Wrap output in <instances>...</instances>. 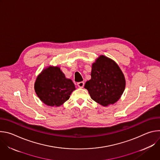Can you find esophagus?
I'll return each mask as SVG.
<instances>
[{
  "mask_svg": "<svg viewBox=\"0 0 160 160\" xmlns=\"http://www.w3.org/2000/svg\"><path fill=\"white\" fill-rule=\"evenodd\" d=\"M77 85L80 88H83V86H84V82H78V83H77Z\"/></svg>",
  "mask_w": 160,
  "mask_h": 160,
  "instance_id": "esophagus-1",
  "label": "esophagus"
}]
</instances>
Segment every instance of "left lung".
<instances>
[{
    "instance_id": "left-lung-1",
    "label": "left lung",
    "mask_w": 160,
    "mask_h": 160,
    "mask_svg": "<svg viewBox=\"0 0 160 160\" xmlns=\"http://www.w3.org/2000/svg\"><path fill=\"white\" fill-rule=\"evenodd\" d=\"M91 78L86 82V88L94 101L102 106L117 102L123 94L126 85L125 76L117 63L101 55L92 64Z\"/></svg>"
}]
</instances>
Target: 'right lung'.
I'll list each match as a JSON object with an SVG mask.
<instances>
[{
    "label": "right lung",
    "mask_w": 160,
    "mask_h": 160,
    "mask_svg": "<svg viewBox=\"0 0 160 160\" xmlns=\"http://www.w3.org/2000/svg\"><path fill=\"white\" fill-rule=\"evenodd\" d=\"M34 88L40 101L51 107H59L69 99L76 88L58 66H49L37 76Z\"/></svg>",
    "instance_id": "add662e5"
}]
</instances>
